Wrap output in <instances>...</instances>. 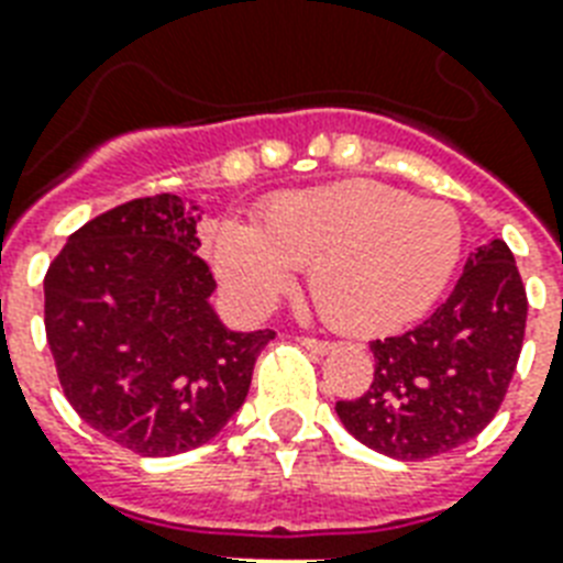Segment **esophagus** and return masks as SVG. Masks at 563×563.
<instances>
[{"mask_svg": "<svg viewBox=\"0 0 563 563\" xmlns=\"http://www.w3.org/2000/svg\"><path fill=\"white\" fill-rule=\"evenodd\" d=\"M300 344H303V347H309V351H316V353H330L335 347L333 342H324V339H312V335H303V339H300Z\"/></svg>", "mask_w": 563, "mask_h": 563, "instance_id": "esophagus-1", "label": "esophagus"}]
</instances>
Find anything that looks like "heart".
<instances>
[{
  "label": "heart",
  "instance_id": "b5f03b06",
  "mask_svg": "<svg viewBox=\"0 0 563 563\" xmlns=\"http://www.w3.org/2000/svg\"><path fill=\"white\" fill-rule=\"evenodd\" d=\"M462 256V221L444 201L374 180L283 192L260 224L221 219L212 263L230 300L265 312L309 268L318 312L344 333H388L423 316Z\"/></svg>",
  "mask_w": 563,
  "mask_h": 563
}]
</instances>
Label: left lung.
<instances>
[{
	"label": "left lung",
	"mask_w": 563,
	"mask_h": 563,
	"mask_svg": "<svg viewBox=\"0 0 563 563\" xmlns=\"http://www.w3.org/2000/svg\"><path fill=\"white\" fill-rule=\"evenodd\" d=\"M523 280L503 239L467 256L450 298L400 335L376 339L374 383L335 415L356 441L400 462L467 444L488 427L526 333Z\"/></svg>",
	"instance_id": "obj_1"
}]
</instances>
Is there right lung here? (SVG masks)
Wrapping results in <instances>:
<instances>
[{
  "mask_svg": "<svg viewBox=\"0 0 563 563\" xmlns=\"http://www.w3.org/2000/svg\"><path fill=\"white\" fill-rule=\"evenodd\" d=\"M198 203L163 192L101 212L43 280L46 339L66 400L119 446L178 455L245 402L274 330L233 333L212 312Z\"/></svg>",
  "mask_w": 563,
  "mask_h": 563,
  "instance_id": "add662e5",
  "label": "right lung"
}]
</instances>
